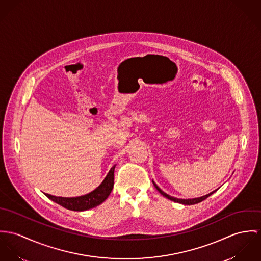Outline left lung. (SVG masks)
I'll return each instance as SVG.
<instances>
[{"mask_svg":"<svg viewBox=\"0 0 261 261\" xmlns=\"http://www.w3.org/2000/svg\"><path fill=\"white\" fill-rule=\"evenodd\" d=\"M153 184H154V186L156 187V189L164 196V197H166V198H168V199H170V200H172L174 202H178L181 203V204H184V205H193V204H197V203L201 202L203 200H205L207 197H209L213 192H211V193H209V194H207V195H204L202 197H198V198H193V199H178V198H175V197H172V196H170V195H168V194H166L165 192H163L154 182H153ZM216 191V190H215Z\"/></svg>","mask_w":261,"mask_h":261,"instance_id":"obj_1","label":"left lung"}]
</instances>
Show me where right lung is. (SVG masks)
Wrapping results in <instances>:
<instances>
[{
  "label": "right lung",
  "mask_w": 261,
  "mask_h": 261,
  "mask_svg": "<svg viewBox=\"0 0 261 261\" xmlns=\"http://www.w3.org/2000/svg\"><path fill=\"white\" fill-rule=\"evenodd\" d=\"M114 169L115 165L110 169L104 181L92 192L86 195L79 197H57L50 194H46V196L52 201L63 206L66 209L72 211H84L91 208H94L101 203L104 202L107 197L110 195L113 185H114Z\"/></svg>",
  "instance_id": "add662e5"
}]
</instances>
